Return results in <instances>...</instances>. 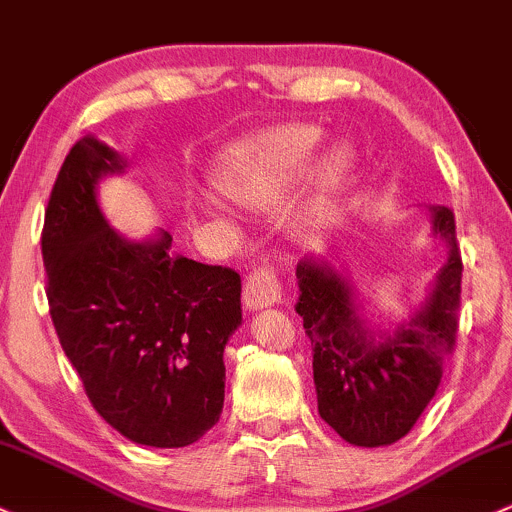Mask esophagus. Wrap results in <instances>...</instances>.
I'll return each mask as SVG.
<instances>
[{"label": "esophagus", "instance_id": "obj_1", "mask_svg": "<svg viewBox=\"0 0 512 512\" xmlns=\"http://www.w3.org/2000/svg\"><path fill=\"white\" fill-rule=\"evenodd\" d=\"M282 299V284H279L274 267H257L247 274L243 301L250 311H262V308L274 306Z\"/></svg>", "mask_w": 512, "mask_h": 512}]
</instances>
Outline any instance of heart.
Wrapping results in <instances>:
<instances>
[{"instance_id": "obj_1", "label": "heart", "mask_w": 512, "mask_h": 512, "mask_svg": "<svg viewBox=\"0 0 512 512\" xmlns=\"http://www.w3.org/2000/svg\"><path fill=\"white\" fill-rule=\"evenodd\" d=\"M320 143V131L311 123H291L245 140L230 150L218 184L230 199L243 206H267L282 194ZM355 165L350 145H335L320 160L316 182L323 194L333 192Z\"/></svg>"}]
</instances>
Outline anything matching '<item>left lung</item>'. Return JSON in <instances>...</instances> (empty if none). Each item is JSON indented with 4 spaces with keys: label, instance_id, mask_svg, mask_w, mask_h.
I'll return each mask as SVG.
<instances>
[{
    "label": "left lung",
    "instance_id": "1",
    "mask_svg": "<svg viewBox=\"0 0 512 512\" xmlns=\"http://www.w3.org/2000/svg\"><path fill=\"white\" fill-rule=\"evenodd\" d=\"M432 235L447 243V262L430 294L396 330L367 323L355 284L325 257L306 255L296 265L299 301L313 347L318 413L345 442L384 447L406 437L435 396L442 359L457 340L462 255L454 213L430 206Z\"/></svg>",
    "mask_w": 512,
    "mask_h": 512
}]
</instances>
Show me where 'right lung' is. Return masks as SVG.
I'll use <instances>...</instances> for the list:
<instances>
[{"label": "right lung", "mask_w": 512, "mask_h": 512, "mask_svg": "<svg viewBox=\"0 0 512 512\" xmlns=\"http://www.w3.org/2000/svg\"><path fill=\"white\" fill-rule=\"evenodd\" d=\"M123 170L94 136L60 167L41 238L50 318L111 428L136 445L187 447L221 418L240 274L172 255L167 230L131 240L111 228L97 187Z\"/></svg>", "instance_id": "1"}]
</instances>
